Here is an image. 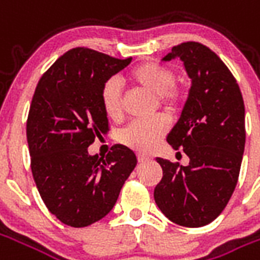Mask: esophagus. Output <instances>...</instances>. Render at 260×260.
I'll return each instance as SVG.
<instances>
[{
	"label": "esophagus",
	"mask_w": 260,
	"mask_h": 260,
	"mask_svg": "<svg viewBox=\"0 0 260 260\" xmlns=\"http://www.w3.org/2000/svg\"><path fill=\"white\" fill-rule=\"evenodd\" d=\"M149 160V157L147 156H143V154H138V161L139 163H145V161H147Z\"/></svg>",
	"instance_id": "esophagus-1"
}]
</instances>
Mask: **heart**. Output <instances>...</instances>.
Masks as SVG:
<instances>
[{
    "instance_id": "heart-1",
    "label": "heart",
    "mask_w": 260,
    "mask_h": 260,
    "mask_svg": "<svg viewBox=\"0 0 260 260\" xmlns=\"http://www.w3.org/2000/svg\"><path fill=\"white\" fill-rule=\"evenodd\" d=\"M128 79L136 87L154 94L158 107L167 113H175L182 106L184 93L174 85L175 72L166 65L154 61L142 62L128 74ZM100 102L108 118L119 119L122 117V93L118 80L111 78L103 83ZM169 126V119L164 115L146 121H134L119 132L118 141L136 152L149 153L157 147Z\"/></svg>"
}]
</instances>
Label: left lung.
Here are the masks:
<instances>
[{
    "instance_id": "obj_1",
    "label": "left lung",
    "mask_w": 260,
    "mask_h": 260,
    "mask_svg": "<svg viewBox=\"0 0 260 260\" xmlns=\"http://www.w3.org/2000/svg\"><path fill=\"white\" fill-rule=\"evenodd\" d=\"M177 57L185 65L192 86L167 142L185 153L189 164L157 157L163 178L154 188V201L173 223L202 227L223 212L238 182L245 147V106L235 78L210 48L196 42L181 43L163 59Z\"/></svg>"
}]
</instances>
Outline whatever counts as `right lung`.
<instances>
[{
    "mask_svg": "<svg viewBox=\"0 0 260 260\" xmlns=\"http://www.w3.org/2000/svg\"><path fill=\"white\" fill-rule=\"evenodd\" d=\"M131 61L72 48L36 86L26 122L31 174L48 210L71 227H87L107 216L135 169V153L122 145H114L106 157L87 152L108 131L103 83Z\"/></svg>",
    "mask_w": 260,
    "mask_h": 260,
    "instance_id": "1",
    "label": "right lung"
}]
</instances>
